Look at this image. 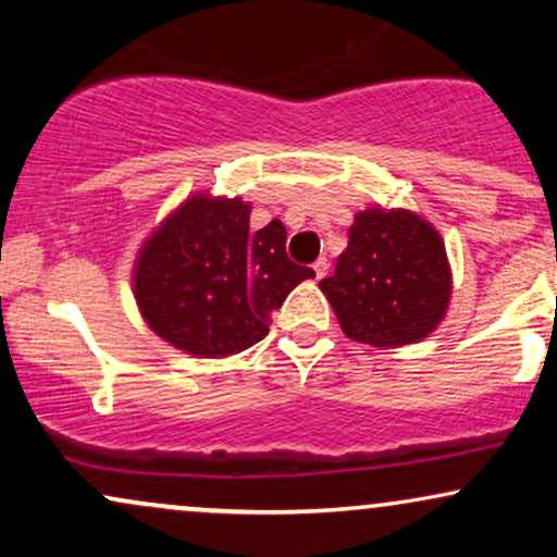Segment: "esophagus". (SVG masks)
<instances>
[{"label": "esophagus", "instance_id": "34e87169", "mask_svg": "<svg viewBox=\"0 0 557 557\" xmlns=\"http://www.w3.org/2000/svg\"><path fill=\"white\" fill-rule=\"evenodd\" d=\"M311 270H314V274H317V280H322L324 274H327V270H330V264H327V259H317L314 261V267H311Z\"/></svg>", "mask_w": 557, "mask_h": 557}]
</instances>
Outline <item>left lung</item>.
I'll return each mask as SVG.
<instances>
[{
    "mask_svg": "<svg viewBox=\"0 0 557 557\" xmlns=\"http://www.w3.org/2000/svg\"><path fill=\"white\" fill-rule=\"evenodd\" d=\"M348 235L335 274L319 283L341 330L374 348L430 337L453 293L445 240L432 222L408 209L369 207Z\"/></svg>",
    "mask_w": 557,
    "mask_h": 557,
    "instance_id": "1",
    "label": "left lung"
}]
</instances>
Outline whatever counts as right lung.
Listing matches in <instances>:
<instances>
[{
  "label": "right lung",
  "instance_id": "obj_1",
  "mask_svg": "<svg viewBox=\"0 0 557 557\" xmlns=\"http://www.w3.org/2000/svg\"><path fill=\"white\" fill-rule=\"evenodd\" d=\"M251 203L198 190L151 230L133 296L154 335L196 359H225L270 332V314L314 270L285 253V225L251 233Z\"/></svg>",
  "mask_w": 557,
  "mask_h": 557
}]
</instances>
